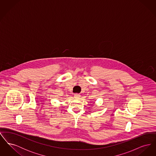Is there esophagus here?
<instances>
[{"label":"esophagus","mask_w":156,"mask_h":156,"mask_svg":"<svg viewBox=\"0 0 156 156\" xmlns=\"http://www.w3.org/2000/svg\"><path fill=\"white\" fill-rule=\"evenodd\" d=\"M75 98H80L81 97V95L79 94H74Z\"/></svg>","instance_id":"34e87169"}]
</instances>
